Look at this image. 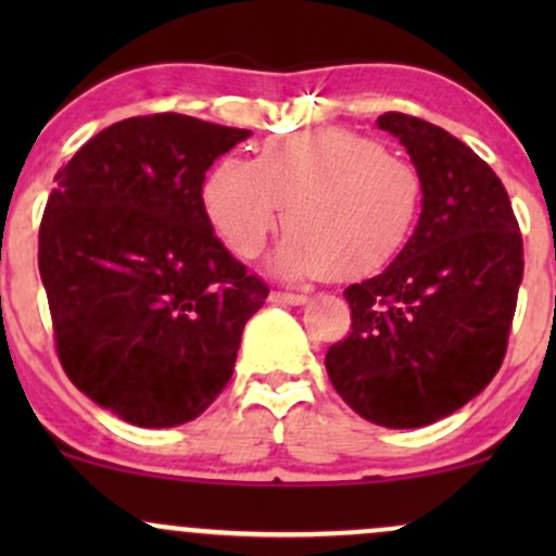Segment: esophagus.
<instances>
[{
    "label": "esophagus",
    "instance_id": "34e87169",
    "mask_svg": "<svg viewBox=\"0 0 556 556\" xmlns=\"http://www.w3.org/2000/svg\"><path fill=\"white\" fill-rule=\"evenodd\" d=\"M269 298H271V303H279V305H303V303H308V298H305V295H298V292H282V290H274Z\"/></svg>",
    "mask_w": 556,
    "mask_h": 556
}]
</instances>
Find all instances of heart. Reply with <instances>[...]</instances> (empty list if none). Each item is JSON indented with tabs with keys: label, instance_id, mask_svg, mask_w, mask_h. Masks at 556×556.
<instances>
[{
	"label": "heart",
	"instance_id": "heart-1",
	"mask_svg": "<svg viewBox=\"0 0 556 556\" xmlns=\"http://www.w3.org/2000/svg\"><path fill=\"white\" fill-rule=\"evenodd\" d=\"M418 169L350 130L269 138L253 159H222L201 188L203 212L232 253L258 256L285 208L271 256L285 279L366 277L410 240L420 212Z\"/></svg>",
	"mask_w": 556,
	"mask_h": 556
}]
</instances>
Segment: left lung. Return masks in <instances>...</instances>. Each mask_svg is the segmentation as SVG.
<instances>
[{"label": "left lung", "instance_id": "obj_1", "mask_svg": "<svg viewBox=\"0 0 556 556\" xmlns=\"http://www.w3.org/2000/svg\"><path fill=\"white\" fill-rule=\"evenodd\" d=\"M424 182L418 225L384 271L344 290L353 331L327 350L337 394L387 429L460 410L500 371L522 282V238L507 190L442 127L376 119Z\"/></svg>", "mask_w": 556, "mask_h": 556}]
</instances>
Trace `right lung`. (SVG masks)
<instances>
[{
	"label": "right lung",
	"instance_id": "add662e5",
	"mask_svg": "<svg viewBox=\"0 0 556 556\" xmlns=\"http://www.w3.org/2000/svg\"><path fill=\"white\" fill-rule=\"evenodd\" d=\"M248 136L175 112L130 117L56 172L38 232L56 355L86 397L127 424L201 416L269 295L201 201L208 167Z\"/></svg>",
	"mask_w": 556,
	"mask_h": 556
}]
</instances>
